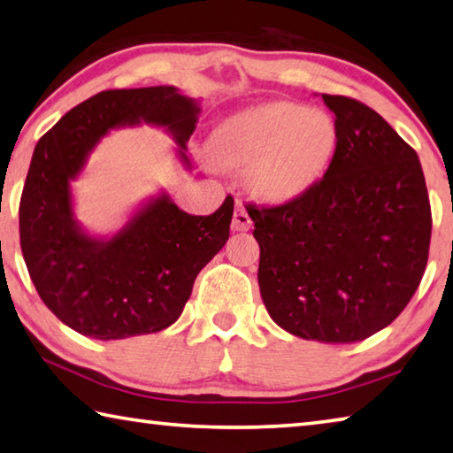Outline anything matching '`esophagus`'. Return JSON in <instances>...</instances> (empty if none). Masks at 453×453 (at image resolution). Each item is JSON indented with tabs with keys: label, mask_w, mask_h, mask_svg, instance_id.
I'll list each match as a JSON object with an SVG mask.
<instances>
[{
	"label": "esophagus",
	"mask_w": 453,
	"mask_h": 453,
	"mask_svg": "<svg viewBox=\"0 0 453 453\" xmlns=\"http://www.w3.org/2000/svg\"><path fill=\"white\" fill-rule=\"evenodd\" d=\"M250 227H251L250 211H248V208H245L243 202H237L234 219H232V229L234 232H248Z\"/></svg>",
	"instance_id": "34e87169"
}]
</instances>
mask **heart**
Instances as JSON below:
<instances>
[{"label":"heart","instance_id":"b5f03b06","mask_svg":"<svg viewBox=\"0 0 453 453\" xmlns=\"http://www.w3.org/2000/svg\"><path fill=\"white\" fill-rule=\"evenodd\" d=\"M336 146L331 114L317 106L269 101L227 117L210 136L218 166L245 168V184L263 202L301 198L325 174Z\"/></svg>","mask_w":453,"mask_h":453}]
</instances>
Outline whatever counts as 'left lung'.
<instances>
[{"mask_svg": "<svg viewBox=\"0 0 453 453\" xmlns=\"http://www.w3.org/2000/svg\"><path fill=\"white\" fill-rule=\"evenodd\" d=\"M336 148L320 182L277 208H255L259 291L287 333L358 342L382 331L422 281L432 211L412 146L370 106L323 95Z\"/></svg>", "mask_w": 453, "mask_h": 453, "instance_id": "8db88e82", "label": "left lung"}]
</instances>
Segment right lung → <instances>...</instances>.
Here are the masks:
<instances>
[{
  "label": "right lung",
  "instance_id": "add662e5",
  "mask_svg": "<svg viewBox=\"0 0 453 453\" xmlns=\"http://www.w3.org/2000/svg\"><path fill=\"white\" fill-rule=\"evenodd\" d=\"M198 117L200 101L176 87L103 90L41 136L19 203L21 251L39 297L73 331L117 341L170 326L226 245L232 196L211 216H190L160 190L111 235L88 234L75 218L73 182L101 138L142 122L164 128L192 170L186 144Z\"/></svg>",
  "mask_w": 453,
  "mask_h": 453
}]
</instances>
